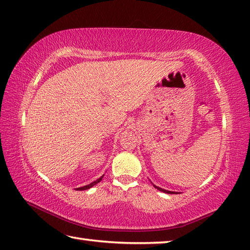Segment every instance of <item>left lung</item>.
Masks as SVG:
<instances>
[{
	"label": "left lung",
	"mask_w": 250,
	"mask_h": 250,
	"mask_svg": "<svg viewBox=\"0 0 250 250\" xmlns=\"http://www.w3.org/2000/svg\"><path fill=\"white\" fill-rule=\"evenodd\" d=\"M153 186H154V188H157L158 190L166 192V194H178V192H176V191H169V190H167V189H163V188H161V187H158V186H155V185H153Z\"/></svg>",
	"instance_id": "obj_1"
}]
</instances>
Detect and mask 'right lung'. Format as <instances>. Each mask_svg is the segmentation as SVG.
<instances>
[{
  "mask_svg": "<svg viewBox=\"0 0 250 250\" xmlns=\"http://www.w3.org/2000/svg\"><path fill=\"white\" fill-rule=\"evenodd\" d=\"M102 177H103V175L101 176V177H99L98 180H96L95 182H92V183H90V184H88V185H86V186H83V187H79V188H76L77 190H86V189H89V188H91L92 186H95V185H97L98 183H100L101 182V180H102Z\"/></svg>",
  "mask_w": 250,
  "mask_h": 250,
  "instance_id": "add662e5",
  "label": "right lung"
}]
</instances>
